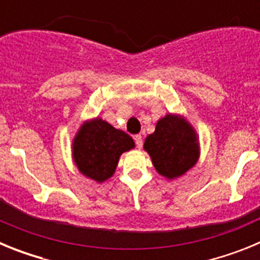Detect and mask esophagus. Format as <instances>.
I'll use <instances>...</instances> for the list:
<instances>
[{
    "label": "esophagus",
    "mask_w": 260,
    "mask_h": 260,
    "mask_svg": "<svg viewBox=\"0 0 260 260\" xmlns=\"http://www.w3.org/2000/svg\"><path fill=\"white\" fill-rule=\"evenodd\" d=\"M134 141H135V144H137L138 148H142V147H143V139H142L141 135H135Z\"/></svg>",
    "instance_id": "esophagus-1"
}]
</instances>
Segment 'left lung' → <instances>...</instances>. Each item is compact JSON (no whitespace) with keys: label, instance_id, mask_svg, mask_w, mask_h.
<instances>
[{"label":"left lung","instance_id":"left-lung-1","mask_svg":"<svg viewBox=\"0 0 260 260\" xmlns=\"http://www.w3.org/2000/svg\"><path fill=\"white\" fill-rule=\"evenodd\" d=\"M153 167L161 176L176 178L187 172L198 160V143L191 126L185 119L168 114L157 122L155 133L144 142Z\"/></svg>","mask_w":260,"mask_h":260}]
</instances>
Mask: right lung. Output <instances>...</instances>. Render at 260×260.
<instances>
[{
  "instance_id": "add662e5",
  "label": "right lung",
  "mask_w": 260,
  "mask_h": 260,
  "mask_svg": "<svg viewBox=\"0 0 260 260\" xmlns=\"http://www.w3.org/2000/svg\"><path fill=\"white\" fill-rule=\"evenodd\" d=\"M73 148L78 169L103 182L114 173L121 153L134 148V141L126 133L96 118L80 127Z\"/></svg>"
}]
</instances>
